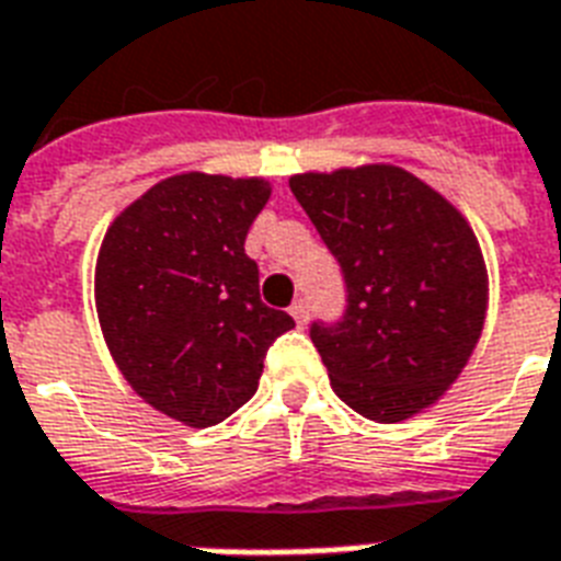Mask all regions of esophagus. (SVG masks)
Instances as JSON below:
<instances>
[{
    "instance_id": "34e87169",
    "label": "esophagus",
    "mask_w": 561,
    "mask_h": 561,
    "mask_svg": "<svg viewBox=\"0 0 561 561\" xmlns=\"http://www.w3.org/2000/svg\"><path fill=\"white\" fill-rule=\"evenodd\" d=\"M290 317L297 320V325L308 323V302H306V299H294V306H290Z\"/></svg>"
}]
</instances>
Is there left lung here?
<instances>
[{
    "label": "left lung",
    "mask_w": 561,
    "mask_h": 561,
    "mask_svg": "<svg viewBox=\"0 0 561 561\" xmlns=\"http://www.w3.org/2000/svg\"><path fill=\"white\" fill-rule=\"evenodd\" d=\"M341 262L350 306L311 325L332 390L373 422H401L443 399L478 346L486 262L462 211L399 165L290 178Z\"/></svg>",
    "instance_id": "obj_1"
}]
</instances>
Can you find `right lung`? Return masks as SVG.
Returning a JSON list of instances; mask_svg holds the SVG:
<instances>
[{"label": "right lung", "instance_id": "1", "mask_svg": "<svg viewBox=\"0 0 561 561\" xmlns=\"http://www.w3.org/2000/svg\"><path fill=\"white\" fill-rule=\"evenodd\" d=\"M267 197L262 178L186 171L118 211L101 241L95 308L110 355L136 396L188 427L250 401L267 346L294 329L262 302L244 253Z\"/></svg>", "mask_w": 561, "mask_h": 561}]
</instances>
